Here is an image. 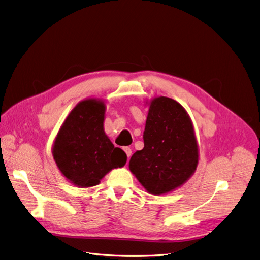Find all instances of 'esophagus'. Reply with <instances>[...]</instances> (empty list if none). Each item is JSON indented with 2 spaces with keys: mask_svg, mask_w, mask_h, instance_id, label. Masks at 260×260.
Segmentation results:
<instances>
[{
  "mask_svg": "<svg viewBox=\"0 0 260 260\" xmlns=\"http://www.w3.org/2000/svg\"><path fill=\"white\" fill-rule=\"evenodd\" d=\"M124 151L126 152L127 157H128V159H129V157H130L131 154H132V150H131L129 147H125V148H124Z\"/></svg>",
  "mask_w": 260,
  "mask_h": 260,
  "instance_id": "34e87169",
  "label": "esophagus"
}]
</instances>
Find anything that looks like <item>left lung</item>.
I'll return each mask as SVG.
<instances>
[{
	"instance_id": "obj_1",
	"label": "left lung",
	"mask_w": 260,
	"mask_h": 260,
	"mask_svg": "<svg viewBox=\"0 0 260 260\" xmlns=\"http://www.w3.org/2000/svg\"><path fill=\"white\" fill-rule=\"evenodd\" d=\"M198 148L192 121L180 104L159 96L150 103L144 149L131 156L129 168L151 194L170 192L196 170Z\"/></svg>"
}]
</instances>
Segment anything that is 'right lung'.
Listing matches in <instances>:
<instances>
[{"label":"right lung","mask_w":260,"mask_h":260,"mask_svg":"<svg viewBox=\"0 0 260 260\" xmlns=\"http://www.w3.org/2000/svg\"><path fill=\"white\" fill-rule=\"evenodd\" d=\"M105 105L86 100L75 106L55 139L52 154L59 171L81 188L93 187L113 168L123 167L127 155L104 132Z\"/></svg>","instance_id":"add662e5"}]
</instances>
